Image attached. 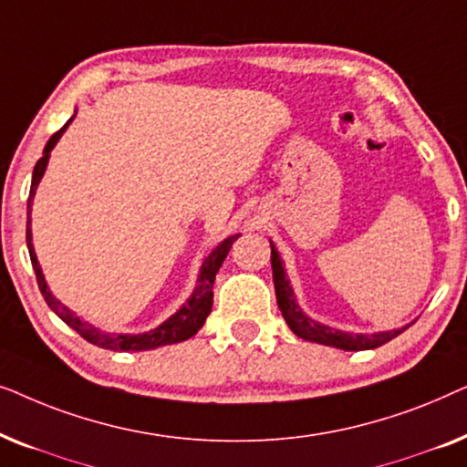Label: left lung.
Segmentation results:
<instances>
[{
  "instance_id": "obj_1",
  "label": "left lung",
  "mask_w": 467,
  "mask_h": 467,
  "mask_svg": "<svg viewBox=\"0 0 467 467\" xmlns=\"http://www.w3.org/2000/svg\"><path fill=\"white\" fill-rule=\"evenodd\" d=\"M272 246V274H274V289H276V302L278 308L283 312L286 325H289L291 331L299 337L308 342L325 344V347H336L342 350H368V348H379L382 344L398 337L401 329L393 331H379V334H348V331H340L329 327V325L312 321L310 317H306L302 308L297 306V299L293 296V289L289 285V278H286V272L283 267V261H280V254L274 244Z\"/></svg>"
}]
</instances>
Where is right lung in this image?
<instances>
[{"mask_svg":"<svg viewBox=\"0 0 467 467\" xmlns=\"http://www.w3.org/2000/svg\"><path fill=\"white\" fill-rule=\"evenodd\" d=\"M72 120H74V117L69 119L59 131L53 133V138H50L47 146H44L42 157L37 159V163L34 168V176H31V191H29V200H27V248H29L31 265H34V272H36V278H37V286H40V291H42L44 299H47L48 308L53 310L63 323H67L74 331H78V334L85 337L87 342H91L99 348L125 350V353H127V350H133V353H138V350H150V348H157V347H165V344H176V342L189 340L191 336H195L197 331H200L203 321H206V317L210 315V310H213V286H214L216 272H219L223 261H225L229 248H232L234 242L240 238V234L229 235L227 240H223L221 244L208 254L206 261L202 264V270H200V276H197L195 289H193V293H191V297L187 299V302L182 304V308L178 310L176 315H171L168 321H163L161 325H159V327L146 331V334H138V336L108 334V331H101V329L95 327V325H88L87 321H82L80 317H76L74 312L67 308V306H63L59 299H57L53 293H50L47 280H44L42 267H40V264H37L34 244H31V219H29V214H31V202H34L36 189H37V184H40L42 176H44V170H47V165H48L50 150L55 149V144L59 142L63 131L67 130V125L72 123Z\"/></svg>","mask_w":467,"mask_h":467,"instance_id":"add662e5","label":"right lung"}]
</instances>
